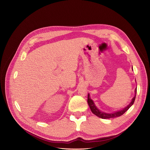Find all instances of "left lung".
<instances>
[{"label":"left lung","mask_w":150,"mask_h":150,"mask_svg":"<svg viewBox=\"0 0 150 150\" xmlns=\"http://www.w3.org/2000/svg\"><path fill=\"white\" fill-rule=\"evenodd\" d=\"M136 92H137V88H136L135 89V96L132 99V100L131 102V103L127 106H126L125 108L123 109L122 110H120L119 111H117L115 112L114 113H105L103 112H101L100 110H99L96 106H95L93 101L90 98V95L88 93V103L89 106V108L92 111V112L96 116L102 118V119H110V118H115V117H119L122 115H123L134 103L135 99H136Z\"/></svg>","instance_id":"1"}]
</instances>
